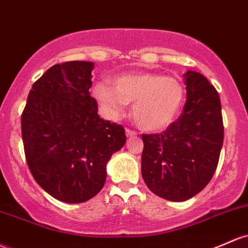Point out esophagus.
Masks as SVG:
<instances>
[{
	"mask_svg": "<svg viewBox=\"0 0 248 248\" xmlns=\"http://www.w3.org/2000/svg\"><path fill=\"white\" fill-rule=\"evenodd\" d=\"M126 135H127V138H132V137H137L138 134H137V132H135V130L127 128L126 129Z\"/></svg>",
	"mask_w": 248,
	"mask_h": 248,
	"instance_id": "esophagus-1",
	"label": "esophagus"
}]
</instances>
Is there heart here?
Masks as SVG:
<instances>
[{
	"instance_id": "b5f03b06",
	"label": "heart",
	"mask_w": 248,
	"mask_h": 248,
	"mask_svg": "<svg viewBox=\"0 0 248 248\" xmlns=\"http://www.w3.org/2000/svg\"><path fill=\"white\" fill-rule=\"evenodd\" d=\"M93 93L110 118L121 116L127 105L134 102L135 122L151 132L167 128L180 113L186 96L178 78L153 73L116 76L113 84L100 81L95 83Z\"/></svg>"
}]
</instances>
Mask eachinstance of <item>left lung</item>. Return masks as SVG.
<instances>
[{
	"instance_id": "1",
	"label": "left lung",
	"mask_w": 248,
	"mask_h": 248,
	"mask_svg": "<svg viewBox=\"0 0 248 248\" xmlns=\"http://www.w3.org/2000/svg\"><path fill=\"white\" fill-rule=\"evenodd\" d=\"M181 115L160 134H142L141 173L147 187L170 201L194 197L211 181L224 142L221 102L200 73L184 74Z\"/></svg>"
}]
</instances>
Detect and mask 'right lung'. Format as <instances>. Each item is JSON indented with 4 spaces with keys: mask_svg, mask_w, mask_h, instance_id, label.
Listing matches in <instances>:
<instances>
[{
    "mask_svg": "<svg viewBox=\"0 0 248 248\" xmlns=\"http://www.w3.org/2000/svg\"><path fill=\"white\" fill-rule=\"evenodd\" d=\"M93 68L87 61L49 68L32 84L21 118L31 175L62 202L95 197L105 185L107 162L126 142L124 127L97 114L89 93Z\"/></svg>",
    "mask_w": 248,
    "mask_h": 248,
    "instance_id": "obj_1",
    "label": "right lung"
}]
</instances>
